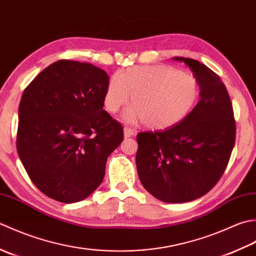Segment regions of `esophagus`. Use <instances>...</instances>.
Returning a JSON list of instances; mask_svg holds the SVG:
<instances>
[{
	"instance_id": "obj_1",
	"label": "esophagus",
	"mask_w": 256,
	"mask_h": 256,
	"mask_svg": "<svg viewBox=\"0 0 256 256\" xmlns=\"http://www.w3.org/2000/svg\"><path fill=\"white\" fill-rule=\"evenodd\" d=\"M124 138L132 137V136L134 134V130H132V128L124 127Z\"/></svg>"
}]
</instances>
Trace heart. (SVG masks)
Here are the masks:
<instances>
[{"label":"heart","mask_w":256,"mask_h":256,"mask_svg":"<svg viewBox=\"0 0 256 256\" xmlns=\"http://www.w3.org/2000/svg\"><path fill=\"white\" fill-rule=\"evenodd\" d=\"M196 78L168 65L130 67L114 74L107 86L104 104L117 112L128 102L134 106L124 114L128 122H142L151 129H164L188 116L199 97Z\"/></svg>","instance_id":"1"}]
</instances>
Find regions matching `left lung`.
Segmentation results:
<instances>
[{"label":"left lung","instance_id":"1","mask_svg":"<svg viewBox=\"0 0 256 256\" xmlns=\"http://www.w3.org/2000/svg\"><path fill=\"white\" fill-rule=\"evenodd\" d=\"M200 87V100L166 130L137 134L136 164L144 189L158 200L182 203L208 194L220 180L236 144V119L220 76L184 57Z\"/></svg>","mask_w":256,"mask_h":256}]
</instances>
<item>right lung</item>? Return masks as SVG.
Wrapping results in <instances>:
<instances>
[{
  "instance_id": "right-lung-1",
  "label": "right lung",
  "mask_w": 256,
  "mask_h": 256,
  "mask_svg": "<svg viewBox=\"0 0 256 256\" xmlns=\"http://www.w3.org/2000/svg\"><path fill=\"white\" fill-rule=\"evenodd\" d=\"M109 77L90 62L60 60L42 70L18 107L16 148L33 184L50 199L74 203L102 184L106 161L124 139L104 110Z\"/></svg>"
}]
</instances>
